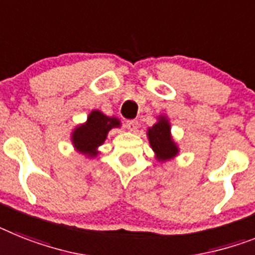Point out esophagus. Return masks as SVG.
Listing matches in <instances>:
<instances>
[{"label":"esophagus","mask_w":255,"mask_h":255,"mask_svg":"<svg viewBox=\"0 0 255 255\" xmlns=\"http://www.w3.org/2000/svg\"><path fill=\"white\" fill-rule=\"evenodd\" d=\"M126 128L131 132H137L138 122L137 121H127L126 122Z\"/></svg>","instance_id":"1"}]
</instances>
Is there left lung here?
I'll use <instances>...</instances> for the list:
<instances>
[{"label":"left lung","mask_w":255,"mask_h":255,"mask_svg":"<svg viewBox=\"0 0 255 255\" xmlns=\"http://www.w3.org/2000/svg\"><path fill=\"white\" fill-rule=\"evenodd\" d=\"M147 138L158 160H170L176 157L179 147L171 136V126L166 117H159L153 127L147 129Z\"/></svg>","instance_id":"8db88e82"}]
</instances>
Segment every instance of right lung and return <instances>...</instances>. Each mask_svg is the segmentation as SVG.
Listing matches in <instances>:
<instances>
[{
  "label": "right lung",
  "mask_w": 255,
  "mask_h": 255,
  "mask_svg": "<svg viewBox=\"0 0 255 255\" xmlns=\"http://www.w3.org/2000/svg\"><path fill=\"white\" fill-rule=\"evenodd\" d=\"M115 127H121V121L118 118L106 117L100 110H93L88 115L87 122L72 131L74 147L85 155L96 157L98 154L97 147L104 144L109 131Z\"/></svg>",
  "instance_id": "right-lung-1"
}]
</instances>
